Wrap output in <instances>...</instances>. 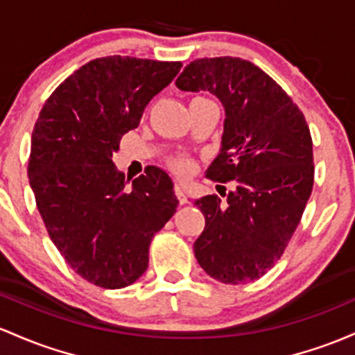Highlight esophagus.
I'll use <instances>...</instances> for the list:
<instances>
[{
	"instance_id": "esophagus-1",
	"label": "esophagus",
	"mask_w": 355,
	"mask_h": 355,
	"mask_svg": "<svg viewBox=\"0 0 355 355\" xmlns=\"http://www.w3.org/2000/svg\"><path fill=\"white\" fill-rule=\"evenodd\" d=\"M175 197L178 198V202H180V205H184V204H187V202H189V198H187L184 189H182L180 185L175 187Z\"/></svg>"
}]
</instances>
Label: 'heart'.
<instances>
[{
  "mask_svg": "<svg viewBox=\"0 0 355 355\" xmlns=\"http://www.w3.org/2000/svg\"><path fill=\"white\" fill-rule=\"evenodd\" d=\"M168 166L175 173L187 175L192 170V162L185 157V155H175V157L168 158Z\"/></svg>",
  "mask_w": 355,
  "mask_h": 355,
  "instance_id": "1",
  "label": "heart"
}]
</instances>
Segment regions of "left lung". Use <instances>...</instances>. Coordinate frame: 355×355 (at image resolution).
Instances as JSON below:
<instances>
[{
    "instance_id": "obj_1",
    "label": "left lung",
    "mask_w": 355,
    "mask_h": 355,
    "mask_svg": "<svg viewBox=\"0 0 355 355\" xmlns=\"http://www.w3.org/2000/svg\"><path fill=\"white\" fill-rule=\"evenodd\" d=\"M175 84L210 91L225 107L222 150L207 178L234 190L224 187L225 200L214 193L196 202L205 217L196 258L225 285L254 282L283 256L313 189L309 124L282 85L243 58H198Z\"/></svg>"
}]
</instances>
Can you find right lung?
<instances>
[{"instance_id": "right-lung-1", "label": "right lung", "mask_w": 355, "mask_h": 355, "mask_svg": "<svg viewBox=\"0 0 355 355\" xmlns=\"http://www.w3.org/2000/svg\"><path fill=\"white\" fill-rule=\"evenodd\" d=\"M180 69L182 62L94 58L58 85L35 123L28 178L38 212L65 263L96 286L133 285L155 234L177 212L165 171L146 166L126 189L111 157Z\"/></svg>"}]
</instances>
